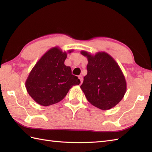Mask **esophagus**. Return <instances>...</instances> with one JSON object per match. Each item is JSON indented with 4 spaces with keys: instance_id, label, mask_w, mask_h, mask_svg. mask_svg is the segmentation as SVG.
I'll return each instance as SVG.
<instances>
[{
    "instance_id": "34e87169",
    "label": "esophagus",
    "mask_w": 152,
    "mask_h": 152,
    "mask_svg": "<svg viewBox=\"0 0 152 152\" xmlns=\"http://www.w3.org/2000/svg\"><path fill=\"white\" fill-rule=\"evenodd\" d=\"M78 78L80 80V82H81V83H82V82H83V80L82 76H81V75L79 76H78Z\"/></svg>"
}]
</instances>
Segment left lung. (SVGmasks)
<instances>
[{
    "instance_id": "1",
    "label": "left lung",
    "mask_w": 152,
    "mask_h": 152,
    "mask_svg": "<svg viewBox=\"0 0 152 152\" xmlns=\"http://www.w3.org/2000/svg\"><path fill=\"white\" fill-rule=\"evenodd\" d=\"M81 54L88 61V74L80 86L86 97L92 105L102 110L114 108L124 98L127 90L120 67L104 51L91 55L82 50Z\"/></svg>"
}]
</instances>
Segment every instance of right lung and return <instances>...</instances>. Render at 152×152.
<instances>
[{
  "instance_id": "1",
  "label": "right lung",
  "mask_w": 152,
  "mask_h": 152,
  "mask_svg": "<svg viewBox=\"0 0 152 152\" xmlns=\"http://www.w3.org/2000/svg\"><path fill=\"white\" fill-rule=\"evenodd\" d=\"M73 50H69L71 53ZM66 51L53 47L45 53L31 70L25 88L34 101L48 106L60 102L70 89L79 85L80 80L72 75L70 66L64 64Z\"/></svg>"
}]
</instances>
